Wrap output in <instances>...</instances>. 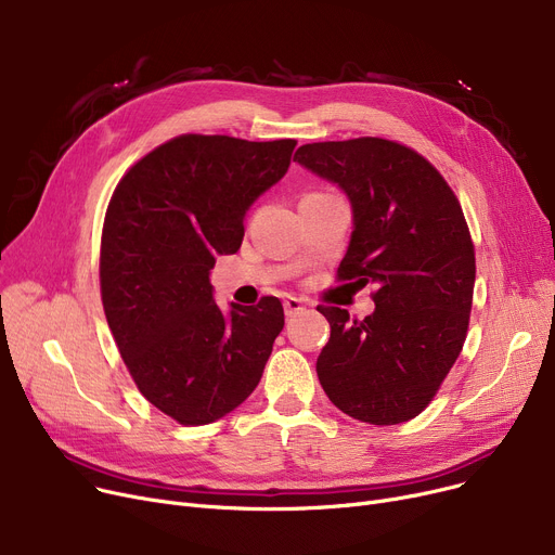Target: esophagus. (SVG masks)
<instances>
[{
  "mask_svg": "<svg viewBox=\"0 0 555 555\" xmlns=\"http://www.w3.org/2000/svg\"><path fill=\"white\" fill-rule=\"evenodd\" d=\"M283 310H285L287 317H295V314H299L301 310H306V306H304V301L297 299V297H287V299L283 301Z\"/></svg>",
  "mask_w": 555,
  "mask_h": 555,
  "instance_id": "esophagus-1",
  "label": "esophagus"
}]
</instances>
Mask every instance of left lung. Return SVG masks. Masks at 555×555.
<instances>
[{
  "label": "left lung",
  "instance_id": "obj_1",
  "mask_svg": "<svg viewBox=\"0 0 555 555\" xmlns=\"http://www.w3.org/2000/svg\"><path fill=\"white\" fill-rule=\"evenodd\" d=\"M295 162L341 186L353 233L337 281L373 285V314L317 306L331 339L317 375L331 402L371 425L418 416L468 335L475 245L461 202L423 155L391 139L306 143Z\"/></svg>",
  "mask_w": 555,
  "mask_h": 555
}]
</instances>
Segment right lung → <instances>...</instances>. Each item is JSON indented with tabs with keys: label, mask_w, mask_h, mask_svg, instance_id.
<instances>
[{
	"label": "right lung",
	"mask_w": 555,
	"mask_h": 555,
	"mask_svg": "<svg viewBox=\"0 0 555 555\" xmlns=\"http://www.w3.org/2000/svg\"><path fill=\"white\" fill-rule=\"evenodd\" d=\"M297 141L180 134L116 184L101 233V301L141 396L180 425H207L256 389L283 306L214 301L216 256L241 249L245 211L289 168Z\"/></svg>",
	"instance_id": "add662e5"
}]
</instances>
